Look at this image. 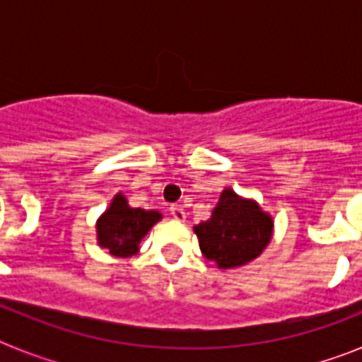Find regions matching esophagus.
I'll list each match as a JSON object with an SVG mask.
<instances>
[{"mask_svg":"<svg viewBox=\"0 0 362 362\" xmlns=\"http://www.w3.org/2000/svg\"><path fill=\"white\" fill-rule=\"evenodd\" d=\"M170 216L174 217L175 221H185L187 214H185L183 206H179V204H172V206H170Z\"/></svg>","mask_w":362,"mask_h":362,"instance_id":"esophagus-1","label":"esophagus"}]
</instances>
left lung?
<instances>
[{
	"instance_id": "obj_1",
	"label": "left lung",
	"mask_w": 362,
	"mask_h": 362,
	"mask_svg": "<svg viewBox=\"0 0 362 362\" xmlns=\"http://www.w3.org/2000/svg\"><path fill=\"white\" fill-rule=\"evenodd\" d=\"M194 232L204 257L226 270L243 267L261 255L272 239L274 219L255 201L225 188L212 217L194 226Z\"/></svg>"
}]
</instances>
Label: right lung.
Here are the masks:
<instances>
[{"instance_id":"obj_1","label":"right lung","mask_w":362,"mask_h":362,"mask_svg":"<svg viewBox=\"0 0 362 362\" xmlns=\"http://www.w3.org/2000/svg\"><path fill=\"white\" fill-rule=\"evenodd\" d=\"M161 217L158 210L132 209L119 192L95 223L99 246L116 257H132L139 252L141 239Z\"/></svg>"}]
</instances>
